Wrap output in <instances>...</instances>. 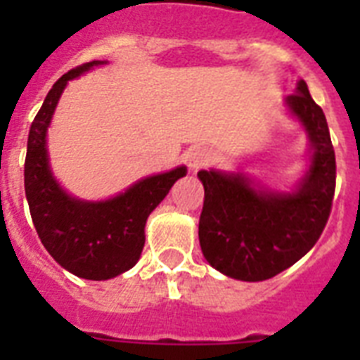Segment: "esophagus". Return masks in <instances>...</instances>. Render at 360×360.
Returning a JSON list of instances; mask_svg holds the SVG:
<instances>
[{"label": "esophagus", "instance_id": "34e87169", "mask_svg": "<svg viewBox=\"0 0 360 360\" xmlns=\"http://www.w3.org/2000/svg\"><path fill=\"white\" fill-rule=\"evenodd\" d=\"M209 158H211V155H209L207 149H203V147H192V149H188L186 151V166L191 169H198L202 168V166H205V164L209 162Z\"/></svg>", "mask_w": 360, "mask_h": 360}]
</instances>
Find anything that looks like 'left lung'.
Segmentation results:
<instances>
[{
  "label": "left lung",
  "instance_id": "left-lung-1",
  "mask_svg": "<svg viewBox=\"0 0 360 360\" xmlns=\"http://www.w3.org/2000/svg\"><path fill=\"white\" fill-rule=\"evenodd\" d=\"M284 104L310 146L308 168L293 191H274L243 172H198L205 191L198 228L203 256L243 282L273 278L299 262L319 239L333 205L336 160L323 110L304 80Z\"/></svg>",
  "mask_w": 360,
  "mask_h": 360
}]
</instances>
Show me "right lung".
I'll return each mask as SVG.
<instances>
[{"label": "right lung", "mask_w": 360, "mask_h": 360, "mask_svg": "<svg viewBox=\"0 0 360 360\" xmlns=\"http://www.w3.org/2000/svg\"><path fill=\"white\" fill-rule=\"evenodd\" d=\"M104 63L76 67L53 84L31 123L24 168L25 198L41 243L61 267L86 280L114 278L134 267L146 245L147 217L186 175L185 166H177L101 202L70 196L59 185L48 158V127L67 84Z\"/></svg>", "instance_id": "obj_1"}]
</instances>
